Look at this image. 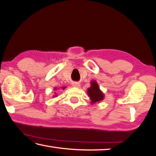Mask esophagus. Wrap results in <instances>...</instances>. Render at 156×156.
Wrapping results in <instances>:
<instances>
[{
	"label": "esophagus",
	"mask_w": 156,
	"mask_h": 156,
	"mask_svg": "<svg viewBox=\"0 0 156 156\" xmlns=\"http://www.w3.org/2000/svg\"><path fill=\"white\" fill-rule=\"evenodd\" d=\"M72 85H73V87H80V83H73V84H72Z\"/></svg>",
	"instance_id": "34e87169"
}]
</instances>
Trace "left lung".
I'll return each mask as SVG.
<instances>
[{
    "instance_id": "8db88e82",
    "label": "left lung",
    "mask_w": 156,
    "mask_h": 156,
    "mask_svg": "<svg viewBox=\"0 0 156 156\" xmlns=\"http://www.w3.org/2000/svg\"><path fill=\"white\" fill-rule=\"evenodd\" d=\"M87 94L91 100V104L99 102L103 100L105 97L104 94L100 91L98 84L95 80L91 81V87L87 89Z\"/></svg>"
}]
</instances>
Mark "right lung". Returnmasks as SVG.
I'll return each instance as SVG.
<instances>
[{
    "label": "right lung",
    "mask_w": 156,
    "mask_h": 156,
    "mask_svg": "<svg viewBox=\"0 0 156 156\" xmlns=\"http://www.w3.org/2000/svg\"><path fill=\"white\" fill-rule=\"evenodd\" d=\"M61 88H62V89H65L66 88V87H61ZM54 89H55V90H56L57 89H56V88H54ZM56 96H57V95H56V96H54V97H56Z\"/></svg>",
    "instance_id": "add662e5"
}]
</instances>
